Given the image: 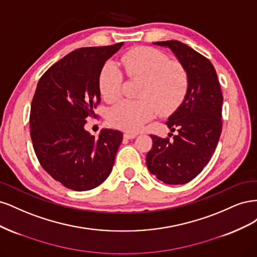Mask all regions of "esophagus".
Masks as SVG:
<instances>
[{
    "instance_id": "34e87169",
    "label": "esophagus",
    "mask_w": 257,
    "mask_h": 257,
    "mask_svg": "<svg viewBox=\"0 0 257 257\" xmlns=\"http://www.w3.org/2000/svg\"><path fill=\"white\" fill-rule=\"evenodd\" d=\"M136 136L137 135L135 133H128V132H127V133L124 134V137H125L126 139H134Z\"/></svg>"
}]
</instances>
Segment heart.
Returning <instances> with one entry per match:
<instances>
[{"mask_svg": "<svg viewBox=\"0 0 257 257\" xmlns=\"http://www.w3.org/2000/svg\"><path fill=\"white\" fill-rule=\"evenodd\" d=\"M122 66L130 78L143 80L137 100H121L111 108L109 121L112 125L136 132L157 113L174 111L186 96L189 75L185 68L162 51L151 47H138L121 58ZM123 75L113 62L104 65L99 75V90L108 103L121 95Z\"/></svg>", "mask_w": 257, "mask_h": 257, "instance_id": "b5f03b06", "label": "heart"}]
</instances>
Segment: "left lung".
Returning <instances> with one entry per match:
<instances>
[{
	"label": "left lung",
	"instance_id": "left-lung-1",
	"mask_svg": "<svg viewBox=\"0 0 257 257\" xmlns=\"http://www.w3.org/2000/svg\"><path fill=\"white\" fill-rule=\"evenodd\" d=\"M153 44L172 50L188 72L189 90L166 122L170 132H178L173 141L150 135L153 145L147 167L166 184H184L200 174L214 153L222 132L223 95L207 58L179 41Z\"/></svg>",
	"mask_w": 257,
	"mask_h": 257
}]
</instances>
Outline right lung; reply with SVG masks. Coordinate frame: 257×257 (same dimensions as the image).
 <instances>
[{
  "label": "right lung",
  "instance_id": "right-lung-1",
  "mask_svg": "<svg viewBox=\"0 0 257 257\" xmlns=\"http://www.w3.org/2000/svg\"><path fill=\"white\" fill-rule=\"evenodd\" d=\"M122 46L76 49L37 83L31 105V139L42 167L67 189H94L112 170L122 132L103 128L95 137L84 125L100 102V71Z\"/></svg>",
  "mask_w": 257,
  "mask_h": 257
}]
</instances>
